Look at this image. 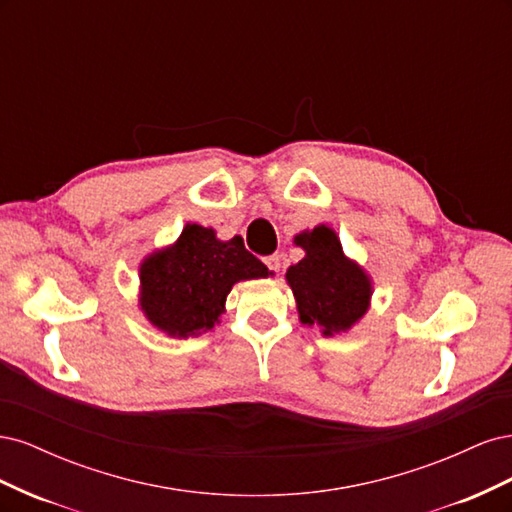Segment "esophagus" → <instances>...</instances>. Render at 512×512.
Here are the masks:
<instances>
[{
    "instance_id": "esophagus-1",
    "label": "esophagus",
    "mask_w": 512,
    "mask_h": 512,
    "mask_svg": "<svg viewBox=\"0 0 512 512\" xmlns=\"http://www.w3.org/2000/svg\"><path fill=\"white\" fill-rule=\"evenodd\" d=\"M267 267L271 269V271H275V273H280V269H282V256H277V254H273V256H269L267 260Z\"/></svg>"
}]
</instances>
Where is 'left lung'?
Listing matches in <instances>:
<instances>
[{
	"label": "left lung",
	"instance_id": "obj_1",
	"mask_svg": "<svg viewBox=\"0 0 512 512\" xmlns=\"http://www.w3.org/2000/svg\"><path fill=\"white\" fill-rule=\"evenodd\" d=\"M294 243L305 256L288 267L286 282L297 301L299 320L307 327H318L324 337L352 331L371 305V275L346 256L329 224L301 230L294 235Z\"/></svg>",
	"mask_w": 512,
	"mask_h": 512
}]
</instances>
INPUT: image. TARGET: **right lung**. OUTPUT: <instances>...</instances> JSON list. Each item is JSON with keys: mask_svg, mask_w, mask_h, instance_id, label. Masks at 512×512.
<instances>
[{"mask_svg": "<svg viewBox=\"0 0 512 512\" xmlns=\"http://www.w3.org/2000/svg\"><path fill=\"white\" fill-rule=\"evenodd\" d=\"M269 275L241 237L222 241L213 228L188 222L177 241L138 265V307L168 337H198L220 324L232 286Z\"/></svg>", "mask_w": 512, "mask_h": 512, "instance_id": "obj_1", "label": "right lung"}]
</instances>
